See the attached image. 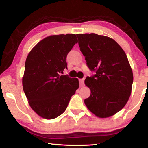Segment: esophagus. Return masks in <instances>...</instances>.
<instances>
[{"label": "esophagus", "instance_id": "esophagus-1", "mask_svg": "<svg viewBox=\"0 0 148 148\" xmlns=\"http://www.w3.org/2000/svg\"><path fill=\"white\" fill-rule=\"evenodd\" d=\"M79 86L80 87L84 86V78L79 79Z\"/></svg>", "mask_w": 148, "mask_h": 148}]
</instances>
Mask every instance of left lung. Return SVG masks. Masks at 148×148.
<instances>
[{
  "instance_id": "left-lung-1",
  "label": "left lung",
  "mask_w": 148,
  "mask_h": 148,
  "mask_svg": "<svg viewBox=\"0 0 148 148\" xmlns=\"http://www.w3.org/2000/svg\"><path fill=\"white\" fill-rule=\"evenodd\" d=\"M76 35L87 66L96 71L85 79L91 90L85 104L100 118L114 116L125 106L131 94L133 74L126 54L110 37L95 33Z\"/></svg>"
}]
</instances>
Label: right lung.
Listing matches in <instances>:
<instances>
[{"mask_svg":"<svg viewBox=\"0 0 148 148\" xmlns=\"http://www.w3.org/2000/svg\"><path fill=\"white\" fill-rule=\"evenodd\" d=\"M77 43L74 34L51 35L27 56L23 89L30 106L42 118L52 119L61 115L78 89V79L60 74L67 67V54Z\"/></svg>","mask_w":148,"mask_h":148,"instance_id":"add662e5","label":"right lung"}]
</instances>
